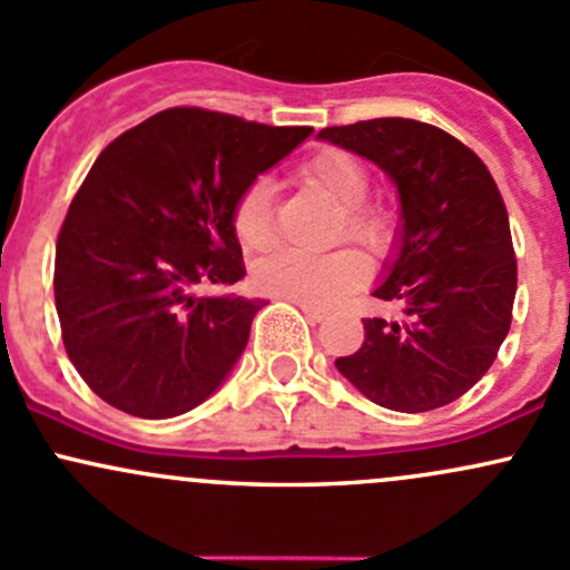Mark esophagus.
I'll return each mask as SVG.
<instances>
[{
    "mask_svg": "<svg viewBox=\"0 0 570 570\" xmlns=\"http://www.w3.org/2000/svg\"><path fill=\"white\" fill-rule=\"evenodd\" d=\"M298 309L304 312V317H307L309 323H321V321H326V309H321V307H309V304H298Z\"/></svg>",
    "mask_w": 570,
    "mask_h": 570,
    "instance_id": "34e87169",
    "label": "esophagus"
}]
</instances>
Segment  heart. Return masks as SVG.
Masks as SVG:
<instances>
[{
	"label": "heart",
	"instance_id": "1",
	"mask_svg": "<svg viewBox=\"0 0 570 570\" xmlns=\"http://www.w3.org/2000/svg\"><path fill=\"white\" fill-rule=\"evenodd\" d=\"M302 181L326 195L340 206V223L334 236L358 244L366 253L381 255L394 238V219L383 206L366 204L370 174L351 151L323 149L298 168ZM234 228L238 242L249 253H266L277 242L272 217V181L255 179L238 195L234 206ZM366 274V263L353 249L332 253H279L261 261L253 272V283L261 293L285 302L328 307L356 287Z\"/></svg>",
	"mask_w": 570,
	"mask_h": 570
}]
</instances>
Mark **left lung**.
Wrapping results in <instances>:
<instances>
[{
	"mask_svg": "<svg viewBox=\"0 0 570 570\" xmlns=\"http://www.w3.org/2000/svg\"><path fill=\"white\" fill-rule=\"evenodd\" d=\"M317 138L389 174L402 204V234L372 296L396 302L402 321L366 317L364 345L336 370L366 400L424 413L459 400L498 358L517 296L508 212L473 149L415 119L326 127Z\"/></svg>",
	"mask_w": 570,
	"mask_h": 570,
	"instance_id": "1",
	"label": "left lung"
}]
</instances>
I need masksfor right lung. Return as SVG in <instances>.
Listing matches in <instances>:
<instances>
[{"label":"right lung","instance_id":"add662e5","mask_svg":"<svg viewBox=\"0 0 570 570\" xmlns=\"http://www.w3.org/2000/svg\"><path fill=\"white\" fill-rule=\"evenodd\" d=\"M309 132L168 108L100 151L53 263L65 351L100 400L138 419H174L228 377L266 302L193 291L247 274L238 195Z\"/></svg>","mask_w":570,"mask_h":570}]
</instances>
